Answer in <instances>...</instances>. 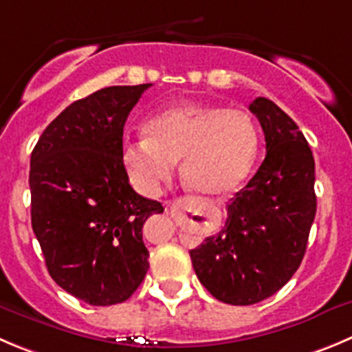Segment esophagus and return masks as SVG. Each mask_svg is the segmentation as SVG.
<instances>
[{
	"mask_svg": "<svg viewBox=\"0 0 352 352\" xmlns=\"http://www.w3.org/2000/svg\"><path fill=\"white\" fill-rule=\"evenodd\" d=\"M168 206H170V208H172V205H168Z\"/></svg>",
	"mask_w": 352,
	"mask_h": 352,
	"instance_id": "obj_1",
	"label": "esophagus"
}]
</instances>
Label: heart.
<instances>
[{"instance_id":"b5f03b06","label":"heart","mask_w":352,"mask_h":352,"mask_svg":"<svg viewBox=\"0 0 352 352\" xmlns=\"http://www.w3.org/2000/svg\"><path fill=\"white\" fill-rule=\"evenodd\" d=\"M146 139L123 146V165L140 191L156 195L180 160L187 189L206 198L234 192L254 168L258 130L248 113L182 102L144 124Z\"/></svg>"}]
</instances>
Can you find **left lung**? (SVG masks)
Instances as JSON below:
<instances>
[{
  "label": "left lung",
  "instance_id": "8db88e82",
  "mask_svg": "<svg viewBox=\"0 0 352 352\" xmlns=\"http://www.w3.org/2000/svg\"><path fill=\"white\" fill-rule=\"evenodd\" d=\"M250 111L265 160L228 205L224 228L189 252L203 287L231 305L257 304L290 281L316 215L314 157L302 131L269 98L257 97Z\"/></svg>",
  "mask_w": 352,
  "mask_h": 352
}]
</instances>
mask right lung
Returning <instances> with one entry per match:
<instances>
[{
    "instance_id": "obj_1",
    "label": "right lung",
    "mask_w": 352,
    "mask_h": 352,
    "mask_svg": "<svg viewBox=\"0 0 352 352\" xmlns=\"http://www.w3.org/2000/svg\"><path fill=\"white\" fill-rule=\"evenodd\" d=\"M151 83L102 88L65 107L31 154V222L55 283L90 305L124 302L142 283V226L160 201L137 195L123 126Z\"/></svg>"
}]
</instances>
